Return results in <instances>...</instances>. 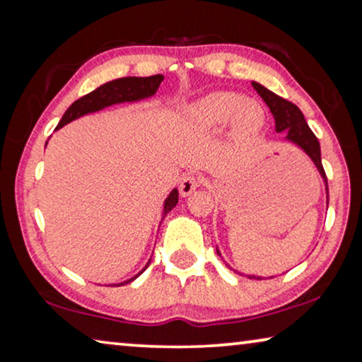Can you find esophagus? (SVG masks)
Segmentation results:
<instances>
[{"mask_svg":"<svg viewBox=\"0 0 362 362\" xmlns=\"http://www.w3.org/2000/svg\"><path fill=\"white\" fill-rule=\"evenodd\" d=\"M202 182H204V177L199 176V175H189V176H185L182 177L181 185H180V192L182 197L189 196L192 191H196L197 187L202 186Z\"/></svg>","mask_w":362,"mask_h":362,"instance_id":"obj_1","label":"esophagus"}]
</instances>
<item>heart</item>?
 <instances>
[{
    "mask_svg": "<svg viewBox=\"0 0 362 362\" xmlns=\"http://www.w3.org/2000/svg\"><path fill=\"white\" fill-rule=\"evenodd\" d=\"M237 120V130L242 135H254L264 122L262 108L255 102L232 92L211 93L191 105L186 112V120L201 130H214Z\"/></svg>",
    "mask_w": 362,
    "mask_h": 362,
    "instance_id": "obj_1",
    "label": "heart"
}]
</instances>
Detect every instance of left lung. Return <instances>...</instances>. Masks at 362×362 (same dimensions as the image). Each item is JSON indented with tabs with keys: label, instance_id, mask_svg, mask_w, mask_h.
<instances>
[{
	"label": "left lung",
	"instance_id": "obj_1",
	"mask_svg": "<svg viewBox=\"0 0 362 362\" xmlns=\"http://www.w3.org/2000/svg\"><path fill=\"white\" fill-rule=\"evenodd\" d=\"M252 86H254L257 92H259V95L264 98V102L267 103V105L270 107V112L274 113L276 132L286 130L288 132L286 138L293 143H296L300 148H303L306 155L313 160L316 168H318L320 175L325 177L326 191H328V180H326L325 168H323V165H321L320 141H318V138L315 136V133L311 132L308 123L305 122V117H303V113H301L300 108L296 107L295 103L285 100V98L279 97L276 93L270 92L269 88L260 86V83L252 82ZM250 279H255V276H250Z\"/></svg>",
	"mask_w": 362,
	"mask_h": 362
}]
</instances>
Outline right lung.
<instances>
[{"label":"right lung","mask_w":362,"mask_h":362,"mask_svg":"<svg viewBox=\"0 0 362 362\" xmlns=\"http://www.w3.org/2000/svg\"><path fill=\"white\" fill-rule=\"evenodd\" d=\"M163 78L165 77H163L161 74H156V76H150V77H122V78H117V81L103 83V86L95 88L93 92L87 93V95H83L78 98V100L74 102L72 105L67 108L66 113H64V117L61 118V122H59L57 128L67 125L69 122L76 120V118L86 115V113L97 112L103 107L113 105V103L133 102V100H140V98H145V97H151L153 93L158 90V87H160ZM176 204H177V191L173 189L171 194L168 196V199L165 201V212H163V214L166 216ZM148 265H150V262H148ZM148 265L143 270H146ZM136 276H133V279H130L128 281H123L120 285L130 284V281L135 280Z\"/></svg>","instance_id":"obj_1"}]
</instances>
